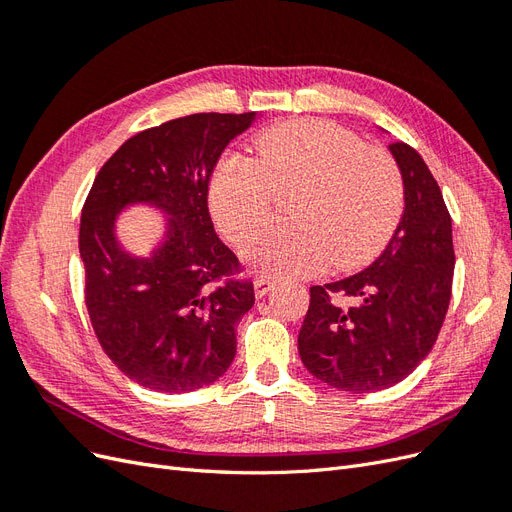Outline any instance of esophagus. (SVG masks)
<instances>
[{
  "label": "esophagus",
  "mask_w": 512,
  "mask_h": 512,
  "mask_svg": "<svg viewBox=\"0 0 512 512\" xmlns=\"http://www.w3.org/2000/svg\"><path fill=\"white\" fill-rule=\"evenodd\" d=\"M275 286V280L273 277H267V275H258L254 280V292H256V299H262L269 290H273Z\"/></svg>",
  "instance_id": "esophagus-1"
}]
</instances>
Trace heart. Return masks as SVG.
<instances>
[{
	"instance_id": "b5f03b06",
	"label": "heart",
	"mask_w": 512,
	"mask_h": 512,
	"mask_svg": "<svg viewBox=\"0 0 512 512\" xmlns=\"http://www.w3.org/2000/svg\"><path fill=\"white\" fill-rule=\"evenodd\" d=\"M288 194V222L260 228L245 260L271 275L348 271L374 260L395 235L406 181L391 151L322 119L286 121L254 141V158L228 153L209 183L213 222L241 243Z\"/></svg>"
}]
</instances>
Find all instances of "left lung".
I'll list each match as a JSON object with an SVG mask.
<instances>
[{
  "label": "left lung",
  "instance_id": "obj_1",
  "mask_svg": "<svg viewBox=\"0 0 512 512\" xmlns=\"http://www.w3.org/2000/svg\"><path fill=\"white\" fill-rule=\"evenodd\" d=\"M391 153L406 181V209L371 265L309 288L299 331L307 371L333 389L374 393L408 378L436 344L453 292V226L438 181L406 143Z\"/></svg>",
  "mask_w": 512,
  "mask_h": 512
}]
</instances>
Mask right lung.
<instances>
[{
	"label": "right lung",
	"mask_w": 512,
	"mask_h": 512,
	"mask_svg": "<svg viewBox=\"0 0 512 512\" xmlns=\"http://www.w3.org/2000/svg\"><path fill=\"white\" fill-rule=\"evenodd\" d=\"M254 113H196L128 138L85 198L79 250L85 305L102 350L121 374L160 393H188L224 376L254 284L215 235L207 194L226 145ZM151 202L169 235L147 259L123 253L112 224L121 206Z\"/></svg>",
	"instance_id": "obj_1"
}]
</instances>
